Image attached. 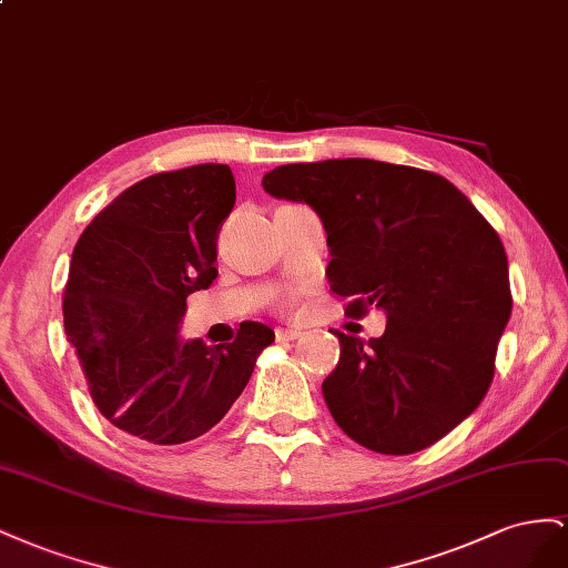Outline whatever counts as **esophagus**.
I'll use <instances>...</instances> for the list:
<instances>
[{
  "label": "esophagus",
  "instance_id": "obj_1",
  "mask_svg": "<svg viewBox=\"0 0 568 568\" xmlns=\"http://www.w3.org/2000/svg\"><path fill=\"white\" fill-rule=\"evenodd\" d=\"M300 335L302 333L297 328H283V326L275 328V339H278V343H287V339H297Z\"/></svg>",
  "mask_w": 568,
  "mask_h": 568
}]
</instances>
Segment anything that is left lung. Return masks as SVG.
<instances>
[{
    "label": "left lung",
    "instance_id": "1",
    "mask_svg": "<svg viewBox=\"0 0 568 568\" xmlns=\"http://www.w3.org/2000/svg\"><path fill=\"white\" fill-rule=\"evenodd\" d=\"M278 200L306 202L328 233L331 290L347 316L387 314L381 337L333 331L323 381L335 424L381 455H414L457 428L493 383L511 316L507 254L447 178L374 159L285 164L264 175Z\"/></svg>",
    "mask_w": 568,
    "mask_h": 568
}]
</instances>
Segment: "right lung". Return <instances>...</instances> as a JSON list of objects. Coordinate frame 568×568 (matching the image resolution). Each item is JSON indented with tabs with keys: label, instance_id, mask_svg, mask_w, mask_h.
I'll return each instance as SVG.
<instances>
[{
	"label": "right lung",
	"instance_id": "obj_1",
	"mask_svg": "<svg viewBox=\"0 0 568 568\" xmlns=\"http://www.w3.org/2000/svg\"><path fill=\"white\" fill-rule=\"evenodd\" d=\"M235 204L225 164L154 173L123 190L73 250L63 328L97 409L152 445H181L214 428L273 343L245 321L231 343H181L187 295L212 287L216 240Z\"/></svg>",
	"mask_w": 568,
	"mask_h": 568
}]
</instances>
